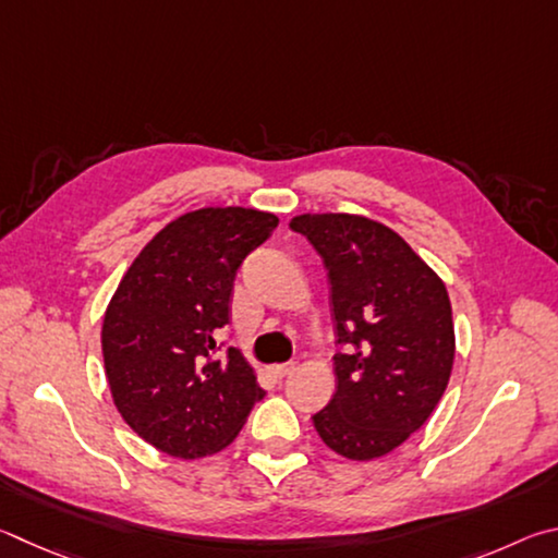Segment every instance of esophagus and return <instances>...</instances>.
Returning a JSON list of instances; mask_svg holds the SVG:
<instances>
[{
	"label": "esophagus",
	"mask_w": 558,
	"mask_h": 558,
	"mask_svg": "<svg viewBox=\"0 0 558 558\" xmlns=\"http://www.w3.org/2000/svg\"><path fill=\"white\" fill-rule=\"evenodd\" d=\"M296 369V365L294 363H281V365H271V375L274 377H287V375H291Z\"/></svg>",
	"instance_id": "obj_1"
}]
</instances>
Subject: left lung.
Masks as SVG:
<instances>
[{
  "label": "left lung",
  "mask_w": 558,
  "mask_h": 558,
  "mask_svg": "<svg viewBox=\"0 0 558 558\" xmlns=\"http://www.w3.org/2000/svg\"><path fill=\"white\" fill-rule=\"evenodd\" d=\"M289 228L326 264L338 345L336 395L314 414L324 444L350 461L402 446L444 397L456 333L441 277L387 225L350 213L296 215Z\"/></svg>",
  "instance_id": "obj_1"
}]
</instances>
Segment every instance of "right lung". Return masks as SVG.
I'll use <instances>...</instances> for the list:
<instances>
[{"mask_svg": "<svg viewBox=\"0 0 558 558\" xmlns=\"http://www.w3.org/2000/svg\"><path fill=\"white\" fill-rule=\"evenodd\" d=\"M279 225L274 213L201 208L171 220L136 254L102 320V357L117 412L175 458L222 451L264 397L238 348L213 357L230 320L242 259Z\"/></svg>", "mask_w": 558, "mask_h": 558, "instance_id": "add662e5", "label": "right lung"}]
</instances>
